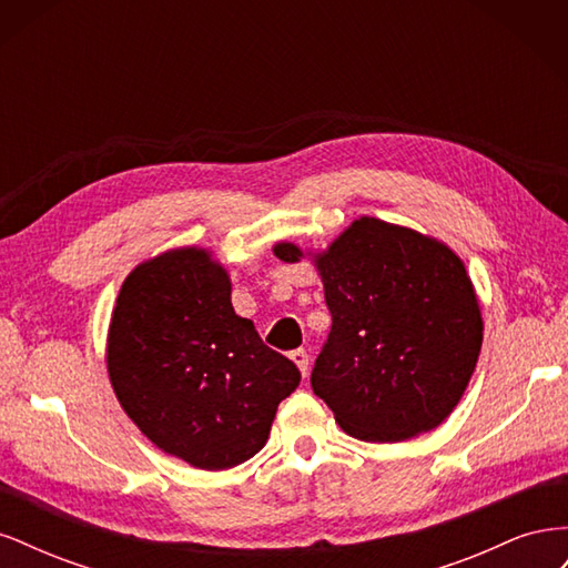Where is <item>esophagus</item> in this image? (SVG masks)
Instances as JSON below:
<instances>
[{"mask_svg":"<svg viewBox=\"0 0 568 568\" xmlns=\"http://www.w3.org/2000/svg\"><path fill=\"white\" fill-rule=\"evenodd\" d=\"M291 359H294L296 367H298L301 374L305 376V374H307V365H311V357H307V353H305L303 348H298V351L291 353Z\"/></svg>","mask_w":568,"mask_h":568,"instance_id":"esophagus-1","label":"esophagus"}]
</instances>
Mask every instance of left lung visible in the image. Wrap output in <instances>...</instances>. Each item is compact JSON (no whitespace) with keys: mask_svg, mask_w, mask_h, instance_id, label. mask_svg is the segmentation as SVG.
Listing matches in <instances>:
<instances>
[{"mask_svg":"<svg viewBox=\"0 0 568 568\" xmlns=\"http://www.w3.org/2000/svg\"><path fill=\"white\" fill-rule=\"evenodd\" d=\"M272 251L286 263L303 257L291 242ZM313 263L332 332L311 384L343 432L400 443L448 419L484 343L462 257L434 236L363 215Z\"/></svg>","mask_w":568,"mask_h":568,"instance_id":"8db88e82","label":"left lung"}]
</instances>
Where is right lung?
I'll return each instance as SVG.
<instances>
[{"instance_id":"add662e5","label":"right lung","mask_w":568,"mask_h":568,"mask_svg":"<svg viewBox=\"0 0 568 568\" xmlns=\"http://www.w3.org/2000/svg\"><path fill=\"white\" fill-rule=\"evenodd\" d=\"M115 398L165 455L220 471L263 450L301 372L232 307L213 251L170 248L120 286L106 338Z\"/></svg>"}]
</instances>
